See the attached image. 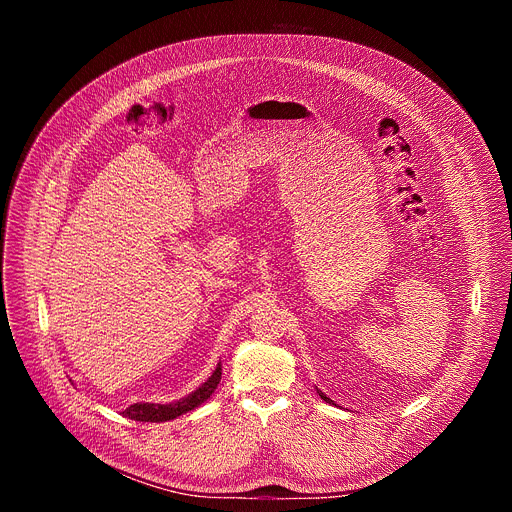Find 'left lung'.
Returning <instances> with one entry per match:
<instances>
[{"label": "left lung", "mask_w": 512, "mask_h": 512, "mask_svg": "<svg viewBox=\"0 0 512 512\" xmlns=\"http://www.w3.org/2000/svg\"><path fill=\"white\" fill-rule=\"evenodd\" d=\"M316 391H318V389H316ZM318 395H320V397H322V399H324V401H326V403H334V401H332V399H330V397H326V395H324V393H322V391H318Z\"/></svg>", "instance_id": "left-lung-1"}]
</instances>
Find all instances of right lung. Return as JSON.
<instances>
[{
    "label": "right lung",
    "instance_id": "obj_1",
    "mask_svg": "<svg viewBox=\"0 0 512 512\" xmlns=\"http://www.w3.org/2000/svg\"><path fill=\"white\" fill-rule=\"evenodd\" d=\"M221 375H223V367L221 362L216 364V369L212 371V375L190 395L172 401V403H133L129 405L123 415L135 421H152V423H160V421H172L192 409H196L198 405H202L221 383Z\"/></svg>",
    "mask_w": 512,
    "mask_h": 512
}]
</instances>
